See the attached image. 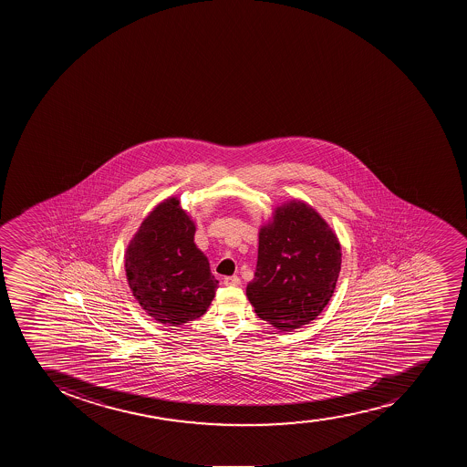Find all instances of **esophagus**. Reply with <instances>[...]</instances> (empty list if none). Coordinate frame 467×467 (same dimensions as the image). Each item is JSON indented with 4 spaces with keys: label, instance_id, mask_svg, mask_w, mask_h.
<instances>
[{
    "label": "esophagus",
    "instance_id": "esophagus-1",
    "mask_svg": "<svg viewBox=\"0 0 467 467\" xmlns=\"http://www.w3.org/2000/svg\"><path fill=\"white\" fill-rule=\"evenodd\" d=\"M223 283H225L226 286H239L241 285V278L237 277V275L225 277L223 278Z\"/></svg>",
    "mask_w": 467,
    "mask_h": 467
}]
</instances>
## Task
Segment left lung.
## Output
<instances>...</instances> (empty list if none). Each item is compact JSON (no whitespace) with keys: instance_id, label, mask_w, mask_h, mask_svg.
<instances>
[{"instance_id":"1","label":"left lung","mask_w":467,"mask_h":467,"mask_svg":"<svg viewBox=\"0 0 467 467\" xmlns=\"http://www.w3.org/2000/svg\"><path fill=\"white\" fill-rule=\"evenodd\" d=\"M341 244L315 208L291 199L259 230V257L246 296L260 318L283 332L314 321L332 298Z\"/></svg>"}]
</instances>
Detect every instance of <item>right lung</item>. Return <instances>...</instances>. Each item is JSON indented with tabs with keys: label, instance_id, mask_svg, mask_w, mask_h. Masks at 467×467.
<instances>
[{
	"label": "right lung",
	"instance_id": "right-lung-1",
	"mask_svg": "<svg viewBox=\"0 0 467 467\" xmlns=\"http://www.w3.org/2000/svg\"><path fill=\"white\" fill-rule=\"evenodd\" d=\"M196 225L176 196L158 203L130 239L125 269L132 296L157 323L180 327L202 317L216 292Z\"/></svg>",
	"mask_w": 467,
	"mask_h": 467
}]
</instances>
